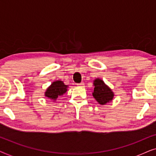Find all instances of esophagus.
<instances>
[{
  "mask_svg": "<svg viewBox=\"0 0 156 156\" xmlns=\"http://www.w3.org/2000/svg\"><path fill=\"white\" fill-rule=\"evenodd\" d=\"M77 86L79 87H84V84L83 82L80 83V84H77Z\"/></svg>",
  "mask_w": 156,
  "mask_h": 156,
  "instance_id": "esophagus-1",
  "label": "esophagus"
}]
</instances>
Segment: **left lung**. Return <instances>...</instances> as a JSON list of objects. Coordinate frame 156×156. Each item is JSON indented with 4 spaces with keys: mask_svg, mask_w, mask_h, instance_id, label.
Instances as JSON below:
<instances>
[{
    "mask_svg": "<svg viewBox=\"0 0 156 156\" xmlns=\"http://www.w3.org/2000/svg\"><path fill=\"white\" fill-rule=\"evenodd\" d=\"M93 97L100 104H106L112 101L114 97V93L108 86L104 84L101 80L97 79L94 82Z\"/></svg>",
    "mask_w": 156,
    "mask_h": 156,
    "instance_id": "1",
    "label": "left lung"
}]
</instances>
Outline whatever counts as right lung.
Masks as SVG:
<instances>
[{"mask_svg": "<svg viewBox=\"0 0 156 156\" xmlns=\"http://www.w3.org/2000/svg\"><path fill=\"white\" fill-rule=\"evenodd\" d=\"M67 85H65L62 81H55L46 90L45 97L49 99L56 100L59 96L67 91Z\"/></svg>", "mask_w": 156, "mask_h": 156, "instance_id": "right-lung-1", "label": "right lung"}]
</instances>
